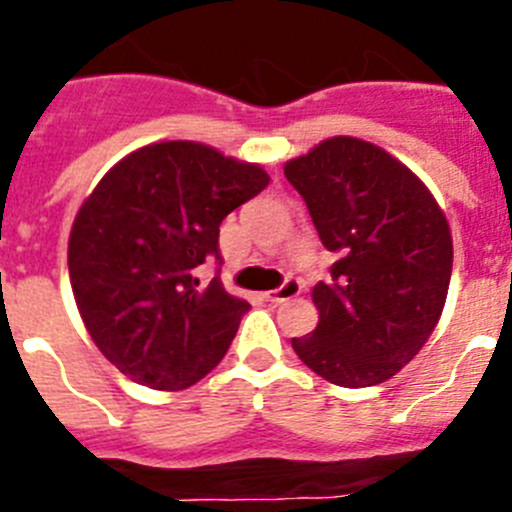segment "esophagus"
<instances>
[{
    "instance_id": "obj_1",
    "label": "esophagus",
    "mask_w": 512,
    "mask_h": 512,
    "mask_svg": "<svg viewBox=\"0 0 512 512\" xmlns=\"http://www.w3.org/2000/svg\"><path fill=\"white\" fill-rule=\"evenodd\" d=\"M300 292H302L300 279L289 277L282 287L271 289V292H266L264 297H266V302H271V305H279V302H287V300H292V297H297Z\"/></svg>"
}]
</instances>
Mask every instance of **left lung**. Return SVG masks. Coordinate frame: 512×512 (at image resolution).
I'll use <instances>...</instances> for the list:
<instances>
[{"label": "left lung", "mask_w": 512, "mask_h": 512, "mask_svg": "<svg viewBox=\"0 0 512 512\" xmlns=\"http://www.w3.org/2000/svg\"><path fill=\"white\" fill-rule=\"evenodd\" d=\"M284 176L338 259L312 289L318 328L292 338L295 354L341 387L395 377L441 318L454 264L446 215L408 166L359 138L323 140Z\"/></svg>", "instance_id": "1"}]
</instances>
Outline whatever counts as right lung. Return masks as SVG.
<instances>
[{
    "mask_svg": "<svg viewBox=\"0 0 512 512\" xmlns=\"http://www.w3.org/2000/svg\"><path fill=\"white\" fill-rule=\"evenodd\" d=\"M269 184L192 140H166L125 156L81 205L69 238V274L89 336L112 364L151 390H184L212 372L238 333L248 302L228 295L220 223Z\"/></svg>",
    "mask_w": 512,
    "mask_h": 512,
    "instance_id": "obj_1",
    "label": "right lung"
}]
</instances>
